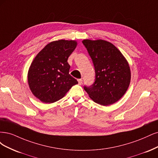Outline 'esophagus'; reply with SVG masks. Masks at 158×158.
<instances>
[{
  "label": "esophagus",
  "mask_w": 158,
  "mask_h": 158,
  "mask_svg": "<svg viewBox=\"0 0 158 158\" xmlns=\"http://www.w3.org/2000/svg\"><path fill=\"white\" fill-rule=\"evenodd\" d=\"M78 83H79V85H81L83 83V80L81 79H78Z\"/></svg>",
  "instance_id": "obj_1"
}]
</instances>
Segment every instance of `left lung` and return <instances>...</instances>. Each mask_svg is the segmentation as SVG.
I'll return each mask as SVG.
<instances>
[{
	"label": "left lung",
	"mask_w": 158,
	"mask_h": 158,
	"mask_svg": "<svg viewBox=\"0 0 158 158\" xmlns=\"http://www.w3.org/2000/svg\"><path fill=\"white\" fill-rule=\"evenodd\" d=\"M92 59L95 81L84 89L96 103L108 106L118 101L128 89L131 71L128 62L115 46L103 40H84Z\"/></svg>",
	"instance_id": "obj_1"
}]
</instances>
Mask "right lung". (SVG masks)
Listing matches in <instances>:
<instances>
[{
    "instance_id": "add662e5",
    "label": "right lung",
    "mask_w": 158,
    "mask_h": 158,
    "mask_svg": "<svg viewBox=\"0 0 158 158\" xmlns=\"http://www.w3.org/2000/svg\"><path fill=\"white\" fill-rule=\"evenodd\" d=\"M77 47L75 40H59L46 45L35 58L28 72L33 94L44 103L63 98L78 82L69 73L68 59Z\"/></svg>"
}]
</instances>
